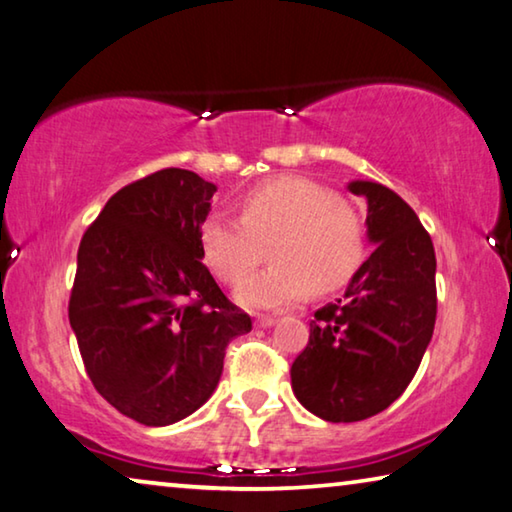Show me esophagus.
Listing matches in <instances>:
<instances>
[{
	"label": "esophagus",
	"instance_id": "34e87169",
	"mask_svg": "<svg viewBox=\"0 0 512 512\" xmlns=\"http://www.w3.org/2000/svg\"><path fill=\"white\" fill-rule=\"evenodd\" d=\"M274 320V316H256V327H272Z\"/></svg>",
	"mask_w": 512,
	"mask_h": 512
}]
</instances>
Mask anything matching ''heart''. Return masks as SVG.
<instances>
[{"label":"heart","instance_id":"1","mask_svg":"<svg viewBox=\"0 0 512 512\" xmlns=\"http://www.w3.org/2000/svg\"><path fill=\"white\" fill-rule=\"evenodd\" d=\"M270 242L274 263L238 293L251 309H279L304 300L311 286L329 293L348 281L364 256V224L322 185L281 176L242 196L240 217L215 212L201 226L203 258L229 286L263 263Z\"/></svg>","mask_w":512,"mask_h":512}]
</instances>
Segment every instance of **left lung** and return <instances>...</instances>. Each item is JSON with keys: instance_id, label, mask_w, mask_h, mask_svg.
Returning <instances> with one entry per match:
<instances>
[{"instance_id": "obj_1", "label": "left lung", "mask_w": 512, "mask_h": 512, "mask_svg": "<svg viewBox=\"0 0 512 512\" xmlns=\"http://www.w3.org/2000/svg\"><path fill=\"white\" fill-rule=\"evenodd\" d=\"M348 190L366 199L377 247L343 300L313 313L309 343L290 366L297 400L332 423L387 410L412 382L437 318L435 247L416 212L380 183L355 180Z\"/></svg>"}]
</instances>
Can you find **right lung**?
Returning <instances> with one entry per match:
<instances>
[{
	"instance_id": "obj_1",
	"label": "right lung",
	"mask_w": 512,
	"mask_h": 512,
	"mask_svg": "<svg viewBox=\"0 0 512 512\" xmlns=\"http://www.w3.org/2000/svg\"><path fill=\"white\" fill-rule=\"evenodd\" d=\"M217 187L162 169L121 187L77 249L68 318L86 375L123 416L169 426L206 403L251 318L201 263Z\"/></svg>"
}]
</instances>
